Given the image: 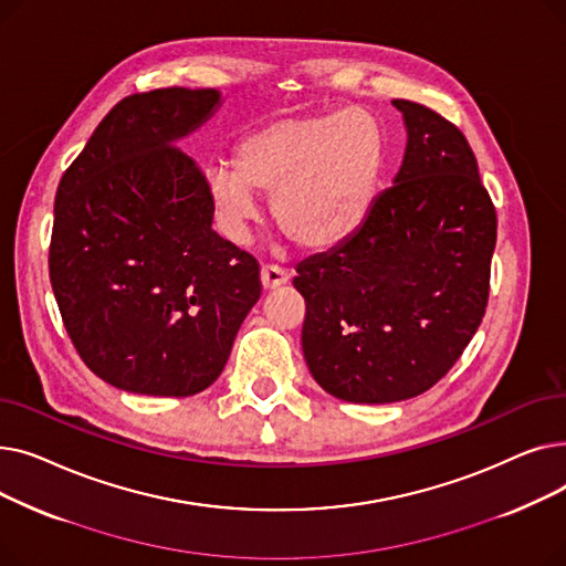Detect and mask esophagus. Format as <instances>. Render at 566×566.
I'll list each match as a JSON object with an SVG mask.
<instances>
[{"instance_id": "obj_1", "label": "esophagus", "mask_w": 566, "mask_h": 566, "mask_svg": "<svg viewBox=\"0 0 566 566\" xmlns=\"http://www.w3.org/2000/svg\"><path fill=\"white\" fill-rule=\"evenodd\" d=\"M289 282V273L280 265H263L261 268V284L265 291H273L280 289Z\"/></svg>"}]
</instances>
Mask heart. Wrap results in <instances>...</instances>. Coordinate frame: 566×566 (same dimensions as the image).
I'll list each match as a JSON object with an SVG mask.
<instances>
[{
	"label": "heart",
	"mask_w": 566,
	"mask_h": 566,
	"mask_svg": "<svg viewBox=\"0 0 566 566\" xmlns=\"http://www.w3.org/2000/svg\"><path fill=\"white\" fill-rule=\"evenodd\" d=\"M233 167L208 171V190L227 229L241 235L256 216L254 192L289 241L307 252L337 248L376 201L388 135L365 107L280 116L241 137Z\"/></svg>",
	"instance_id": "1"
}]
</instances>
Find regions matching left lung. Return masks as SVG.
<instances>
[{
    "instance_id": "1",
    "label": "left lung",
    "mask_w": 566,
    "mask_h": 566,
    "mask_svg": "<svg viewBox=\"0 0 566 566\" xmlns=\"http://www.w3.org/2000/svg\"><path fill=\"white\" fill-rule=\"evenodd\" d=\"M408 133L395 186L331 252L295 268L303 353L321 388L350 403L418 397L448 374L489 303L497 218L463 133L392 101Z\"/></svg>"
}]
</instances>
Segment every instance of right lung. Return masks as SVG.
Masks as SVG:
<instances>
[{
  "instance_id": "right-lung-1",
  "label": "right lung",
  "mask_w": 566,
  "mask_h": 566,
  "mask_svg": "<svg viewBox=\"0 0 566 566\" xmlns=\"http://www.w3.org/2000/svg\"><path fill=\"white\" fill-rule=\"evenodd\" d=\"M218 107L216 88L133 94L59 181L54 298L84 365L118 390H206L261 295L256 259L213 231L206 176L174 146Z\"/></svg>"
}]
</instances>
